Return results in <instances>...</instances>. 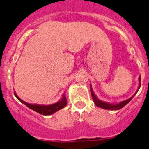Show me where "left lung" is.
Returning a JSON list of instances; mask_svg holds the SVG:
<instances>
[{
  "label": "left lung",
  "mask_w": 149,
  "mask_h": 149,
  "mask_svg": "<svg viewBox=\"0 0 149 149\" xmlns=\"http://www.w3.org/2000/svg\"><path fill=\"white\" fill-rule=\"evenodd\" d=\"M140 84H141V78L140 76L139 77V86H138V88H137L136 91L135 92V94L130 97L129 99H127L125 100H123V101L120 102V103H107V102L103 101V100H100L99 98H97V97L96 96L95 93L93 91L92 87H91V85H90V89H91V97H92V99L94 100V103L97 107H100V108L104 109H109V110H118V109H121V108L125 107V105H127L129 102L133 99L134 96L136 95V94L137 93V91H139V88H140Z\"/></svg>",
  "instance_id": "8db88e82"
}]
</instances>
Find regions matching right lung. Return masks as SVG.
<instances>
[{
  "mask_svg": "<svg viewBox=\"0 0 149 149\" xmlns=\"http://www.w3.org/2000/svg\"><path fill=\"white\" fill-rule=\"evenodd\" d=\"M65 95V92H64L62 94L61 98L56 103L49 104V105H40V104H36V103H28L24 101L19 97V96L15 91V96L21 103H22L23 104L27 106L28 108H30L32 110L35 111V112H38L41 115H43V116H49V115L54 114L55 112H58V110L64 108V107H66L67 106V99H66Z\"/></svg>",
  "mask_w": 149,
  "mask_h": 149,
  "instance_id": "1",
  "label": "right lung"
}]
</instances>
